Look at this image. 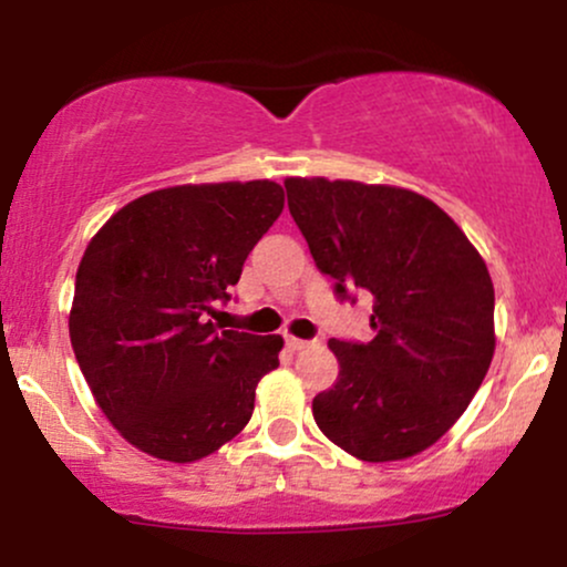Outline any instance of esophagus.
I'll list each match as a JSON object with an SVG mask.
<instances>
[{"instance_id":"34e87169","label":"esophagus","mask_w":567,"mask_h":567,"mask_svg":"<svg viewBox=\"0 0 567 567\" xmlns=\"http://www.w3.org/2000/svg\"><path fill=\"white\" fill-rule=\"evenodd\" d=\"M288 347L292 351H301V349L309 347V341H303V338H296V336H288Z\"/></svg>"}]
</instances>
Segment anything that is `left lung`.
Returning a JSON list of instances; mask_svg holds the SVG:
<instances>
[{
	"label": "left lung",
	"mask_w": 567,
	"mask_h": 567,
	"mask_svg": "<svg viewBox=\"0 0 567 567\" xmlns=\"http://www.w3.org/2000/svg\"><path fill=\"white\" fill-rule=\"evenodd\" d=\"M288 207L336 290L373 296L368 343L330 341L338 381L311 402L330 442L370 464L426 451L477 394L493 351V279L432 199L360 181L288 178Z\"/></svg>",
	"instance_id": "left-lung-1"
}]
</instances>
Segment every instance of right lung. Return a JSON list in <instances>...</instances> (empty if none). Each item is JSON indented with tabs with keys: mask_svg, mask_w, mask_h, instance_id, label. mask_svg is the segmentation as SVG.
<instances>
[{
	"mask_svg": "<svg viewBox=\"0 0 567 567\" xmlns=\"http://www.w3.org/2000/svg\"><path fill=\"white\" fill-rule=\"evenodd\" d=\"M282 207L269 178L167 186L127 202L90 239L71 347L97 408L141 453L192 464L250 421L285 341L218 330L210 315Z\"/></svg>",
	"mask_w": 567,
	"mask_h": 567,
	"instance_id": "obj_1",
	"label": "right lung"
}]
</instances>
